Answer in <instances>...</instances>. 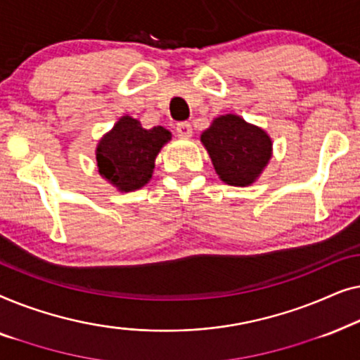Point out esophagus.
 <instances>
[{
    "instance_id": "1",
    "label": "esophagus",
    "mask_w": 360,
    "mask_h": 360,
    "mask_svg": "<svg viewBox=\"0 0 360 360\" xmlns=\"http://www.w3.org/2000/svg\"><path fill=\"white\" fill-rule=\"evenodd\" d=\"M176 134H179L180 137H191V134H193V129H191V124L188 121H181L176 124Z\"/></svg>"
}]
</instances>
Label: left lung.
<instances>
[{
    "mask_svg": "<svg viewBox=\"0 0 360 360\" xmlns=\"http://www.w3.org/2000/svg\"><path fill=\"white\" fill-rule=\"evenodd\" d=\"M216 174L233 186L252 185L272 157V141L260 127L238 115L216 117L201 134Z\"/></svg>",
    "mask_w": 360,
    "mask_h": 360,
    "instance_id": "8db88e82",
    "label": "left lung"
}]
</instances>
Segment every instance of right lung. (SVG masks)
<instances>
[{
  "label": "right lung",
  "mask_w": 360,
  "mask_h": 360,
  "mask_svg": "<svg viewBox=\"0 0 360 360\" xmlns=\"http://www.w3.org/2000/svg\"><path fill=\"white\" fill-rule=\"evenodd\" d=\"M170 139L165 127L144 129L134 117L122 116L98 142V172L120 191L139 190L149 184L155 157Z\"/></svg>",
  "instance_id": "add662e5"
}]
</instances>
